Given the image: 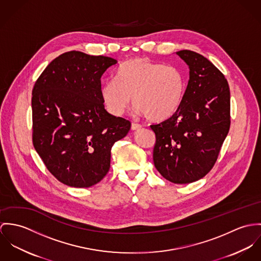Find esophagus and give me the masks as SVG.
Here are the masks:
<instances>
[{
  "label": "esophagus",
  "instance_id": "1",
  "mask_svg": "<svg viewBox=\"0 0 261 261\" xmlns=\"http://www.w3.org/2000/svg\"><path fill=\"white\" fill-rule=\"evenodd\" d=\"M142 128V126L141 125H139V124H135V123H132V125H131V129L133 130V131H136V130H140Z\"/></svg>",
  "mask_w": 261,
  "mask_h": 261
}]
</instances>
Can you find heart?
<instances>
[{
    "label": "heart",
    "instance_id": "1",
    "mask_svg": "<svg viewBox=\"0 0 261 261\" xmlns=\"http://www.w3.org/2000/svg\"><path fill=\"white\" fill-rule=\"evenodd\" d=\"M185 87V75L179 67L135 58L117 69L115 81L103 85L101 97L114 116L123 115L133 99L138 113L159 122L177 111Z\"/></svg>",
    "mask_w": 261,
    "mask_h": 261
}]
</instances>
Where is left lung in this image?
<instances>
[{
	"label": "left lung",
	"mask_w": 261,
	"mask_h": 261,
	"mask_svg": "<svg viewBox=\"0 0 261 261\" xmlns=\"http://www.w3.org/2000/svg\"><path fill=\"white\" fill-rule=\"evenodd\" d=\"M189 68L182 102L172 116L151 125L153 161L176 184L201 179L215 164L230 127V91L224 75L202 55L176 52Z\"/></svg>",
	"instance_id": "1"
}]
</instances>
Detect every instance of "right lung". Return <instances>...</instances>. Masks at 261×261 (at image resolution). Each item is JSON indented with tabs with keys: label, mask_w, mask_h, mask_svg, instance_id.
Masks as SVG:
<instances>
[{
	"label": "right lung",
	"mask_w": 261,
	"mask_h": 261,
	"mask_svg": "<svg viewBox=\"0 0 261 261\" xmlns=\"http://www.w3.org/2000/svg\"><path fill=\"white\" fill-rule=\"evenodd\" d=\"M117 60L70 51L54 59L32 91L33 144L60 182L77 188L100 182L111 149L131 123L105 110L101 78Z\"/></svg>",
	"instance_id": "add662e5"
}]
</instances>
